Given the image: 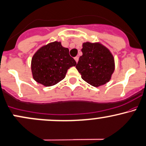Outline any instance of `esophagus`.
<instances>
[{
    "mask_svg": "<svg viewBox=\"0 0 146 146\" xmlns=\"http://www.w3.org/2000/svg\"><path fill=\"white\" fill-rule=\"evenodd\" d=\"M74 59H75V60H76V62H77V63H78V60H79V57H76Z\"/></svg>",
    "mask_w": 146,
    "mask_h": 146,
    "instance_id": "obj_1",
    "label": "esophagus"
}]
</instances>
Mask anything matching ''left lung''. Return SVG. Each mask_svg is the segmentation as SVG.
<instances>
[{
	"mask_svg": "<svg viewBox=\"0 0 146 146\" xmlns=\"http://www.w3.org/2000/svg\"><path fill=\"white\" fill-rule=\"evenodd\" d=\"M82 52L76 68L82 80L96 87L108 82L115 67L110 51L99 43L86 42L82 45Z\"/></svg>",
	"mask_w": 146,
	"mask_h": 146,
	"instance_id": "obj_1",
	"label": "left lung"
}]
</instances>
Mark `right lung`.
<instances>
[{"instance_id": "add662e5", "label": "right lung", "mask_w": 146, "mask_h": 146, "mask_svg": "<svg viewBox=\"0 0 146 146\" xmlns=\"http://www.w3.org/2000/svg\"><path fill=\"white\" fill-rule=\"evenodd\" d=\"M76 62L69 55V50L55 41L38 50L32 58L31 69L33 78L38 83L50 86L65 78L70 67Z\"/></svg>"}]
</instances>
